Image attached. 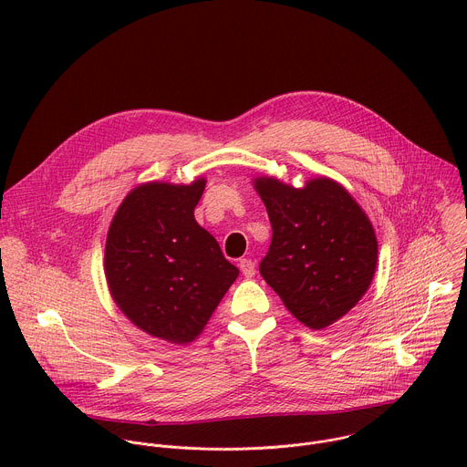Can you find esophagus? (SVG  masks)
Instances as JSON below:
<instances>
[{
	"mask_svg": "<svg viewBox=\"0 0 467 467\" xmlns=\"http://www.w3.org/2000/svg\"><path fill=\"white\" fill-rule=\"evenodd\" d=\"M238 268H240V272H242L247 279L254 277V274H256V270H254V262H253V260H249V258H242V260L238 262Z\"/></svg>",
	"mask_w": 467,
	"mask_h": 467,
	"instance_id": "esophagus-1",
	"label": "esophagus"
}]
</instances>
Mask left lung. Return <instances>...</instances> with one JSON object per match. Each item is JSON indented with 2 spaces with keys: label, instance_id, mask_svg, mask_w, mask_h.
Listing matches in <instances>:
<instances>
[{
  "label": "left lung",
  "instance_id": "obj_1",
  "mask_svg": "<svg viewBox=\"0 0 467 467\" xmlns=\"http://www.w3.org/2000/svg\"><path fill=\"white\" fill-rule=\"evenodd\" d=\"M254 188L274 229L260 275L301 323L314 330L328 327L371 285L377 238L368 216L342 184L327 177L299 190L258 177Z\"/></svg>",
  "mask_w": 467,
  "mask_h": 467
}]
</instances>
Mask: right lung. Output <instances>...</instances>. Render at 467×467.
I'll list each match as a JSON object with an SVG mask.
<instances>
[{"label": "right lung", "mask_w": 467, "mask_h": 467, "mask_svg": "<svg viewBox=\"0 0 467 467\" xmlns=\"http://www.w3.org/2000/svg\"><path fill=\"white\" fill-rule=\"evenodd\" d=\"M203 190L205 179L142 184L123 199L107 234L112 299L139 328L171 344L203 330L240 274L193 218Z\"/></svg>", "instance_id": "1"}]
</instances>
